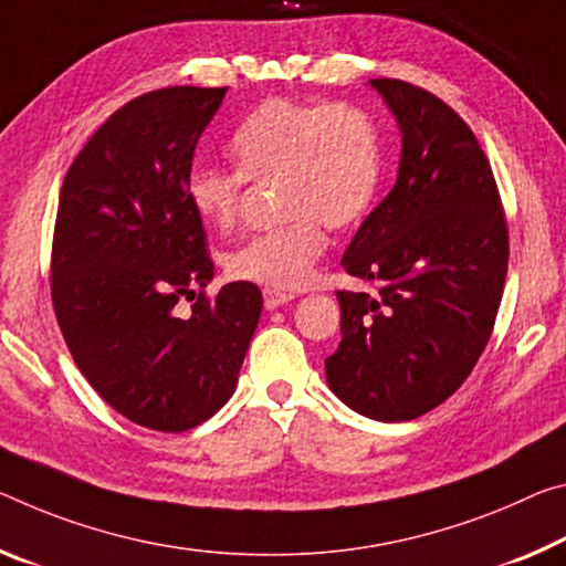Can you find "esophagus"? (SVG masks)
<instances>
[{
    "instance_id": "34e87169",
    "label": "esophagus",
    "mask_w": 566,
    "mask_h": 566,
    "mask_svg": "<svg viewBox=\"0 0 566 566\" xmlns=\"http://www.w3.org/2000/svg\"><path fill=\"white\" fill-rule=\"evenodd\" d=\"M294 294L292 292H280V290H264V307L266 310H276L282 307V304L292 302Z\"/></svg>"
}]
</instances>
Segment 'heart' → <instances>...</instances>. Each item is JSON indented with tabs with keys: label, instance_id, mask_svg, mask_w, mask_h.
I'll return each instance as SVG.
<instances>
[{
	"label": "heart",
	"instance_id": "b5f03b06",
	"mask_svg": "<svg viewBox=\"0 0 566 566\" xmlns=\"http://www.w3.org/2000/svg\"><path fill=\"white\" fill-rule=\"evenodd\" d=\"M237 168L196 166L186 176V199L203 227L237 223L247 178L272 181L284 221L231 251L234 280L297 290L307 284L325 251V231L347 229L373 209L385 174L378 123L353 103H304L269 97L229 138Z\"/></svg>",
	"mask_w": 566,
	"mask_h": 566
}]
</instances>
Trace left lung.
Returning <instances> with one entry per match:
<instances>
[{"label": "left lung", "mask_w": 566, "mask_h": 566, "mask_svg": "<svg viewBox=\"0 0 566 566\" xmlns=\"http://www.w3.org/2000/svg\"><path fill=\"white\" fill-rule=\"evenodd\" d=\"M370 87L398 123L400 166L343 256L378 292H337L343 339L325 373L347 408L400 423L441 406L479 363L504 294L509 231L469 125L402 80Z\"/></svg>", "instance_id": "8db88e82"}]
</instances>
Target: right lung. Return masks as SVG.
I'll return each instance as SVG.
<instances>
[{"mask_svg":"<svg viewBox=\"0 0 566 566\" xmlns=\"http://www.w3.org/2000/svg\"><path fill=\"white\" fill-rule=\"evenodd\" d=\"M227 87H164L123 105L85 143L60 193L52 304L73 360L133 423L181 433L234 396L262 315L251 282L213 280L186 199L201 133ZM200 300L188 316L175 304Z\"/></svg>","mask_w":566,"mask_h":566,"instance_id":"1","label":"right lung"}]
</instances>
